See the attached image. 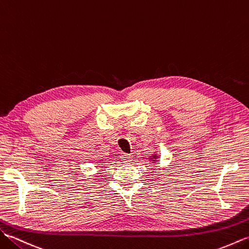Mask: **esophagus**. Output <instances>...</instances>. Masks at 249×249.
Wrapping results in <instances>:
<instances>
[{
  "label": "esophagus",
  "mask_w": 249,
  "mask_h": 249,
  "mask_svg": "<svg viewBox=\"0 0 249 249\" xmlns=\"http://www.w3.org/2000/svg\"><path fill=\"white\" fill-rule=\"evenodd\" d=\"M120 159L124 163H130L132 161V156H131V154H128V153H123L120 156Z\"/></svg>",
  "instance_id": "esophagus-1"
}]
</instances>
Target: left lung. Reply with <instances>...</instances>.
Segmentation results:
<instances>
[{
	"instance_id": "1",
	"label": "left lung",
	"mask_w": 249,
	"mask_h": 249,
	"mask_svg": "<svg viewBox=\"0 0 249 249\" xmlns=\"http://www.w3.org/2000/svg\"><path fill=\"white\" fill-rule=\"evenodd\" d=\"M150 160H152V162H154V163H156V161H158V156H157V154L156 153H154L153 154V156L150 158Z\"/></svg>"
}]
</instances>
